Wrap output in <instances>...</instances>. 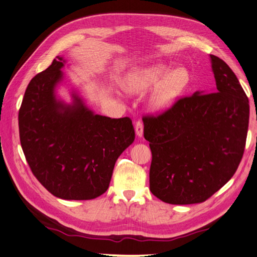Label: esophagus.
<instances>
[{"label": "esophagus", "mask_w": 257, "mask_h": 257, "mask_svg": "<svg viewBox=\"0 0 257 257\" xmlns=\"http://www.w3.org/2000/svg\"><path fill=\"white\" fill-rule=\"evenodd\" d=\"M135 130H136V134L138 137H142L143 135V122L142 121H137L136 122V126H135Z\"/></svg>", "instance_id": "34e87169"}]
</instances>
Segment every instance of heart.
I'll return each instance as SVG.
<instances>
[{"mask_svg":"<svg viewBox=\"0 0 257 257\" xmlns=\"http://www.w3.org/2000/svg\"><path fill=\"white\" fill-rule=\"evenodd\" d=\"M190 82L192 74L187 68L178 67L170 70L164 64H156L129 73L123 82V87L129 93L139 94L157 85L148 103L153 111H162L175 103L189 87Z\"/></svg>","mask_w":257,"mask_h":257,"instance_id":"heart-1","label":"heart"}]
</instances>
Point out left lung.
Segmentation results:
<instances>
[{
    "mask_svg": "<svg viewBox=\"0 0 257 257\" xmlns=\"http://www.w3.org/2000/svg\"><path fill=\"white\" fill-rule=\"evenodd\" d=\"M216 86L142 118L150 142V190L172 205L198 204L234 175L245 149L249 105L233 71L210 55Z\"/></svg>",
    "mask_w": 257,
    "mask_h": 257,
    "instance_id": "left-lung-1",
    "label": "left lung"
}]
</instances>
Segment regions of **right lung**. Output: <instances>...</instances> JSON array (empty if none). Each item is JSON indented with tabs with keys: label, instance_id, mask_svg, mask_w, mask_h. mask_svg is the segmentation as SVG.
Returning <instances> with one entry per match:
<instances>
[{
	"label": "right lung",
	"instance_id": "right-lung-1",
	"mask_svg": "<svg viewBox=\"0 0 257 257\" xmlns=\"http://www.w3.org/2000/svg\"><path fill=\"white\" fill-rule=\"evenodd\" d=\"M65 63L57 57L26 88L19 112L22 149L33 174L53 196L89 200L108 189L118 157L135 140L129 117L109 118L56 96Z\"/></svg>",
	"mask_w": 257,
	"mask_h": 257
}]
</instances>
